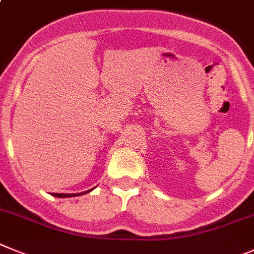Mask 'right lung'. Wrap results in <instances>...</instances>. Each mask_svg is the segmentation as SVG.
I'll return each mask as SVG.
<instances>
[{
	"label": "right lung",
	"instance_id": "obj_1",
	"mask_svg": "<svg viewBox=\"0 0 254 254\" xmlns=\"http://www.w3.org/2000/svg\"><path fill=\"white\" fill-rule=\"evenodd\" d=\"M96 188V187H94ZM93 188V189H94ZM93 189H89V190L87 191H83V193H52V195H55V197H59V198H69V197H78V195H83V194L85 193H89V191H92Z\"/></svg>",
	"mask_w": 254,
	"mask_h": 254
}]
</instances>
